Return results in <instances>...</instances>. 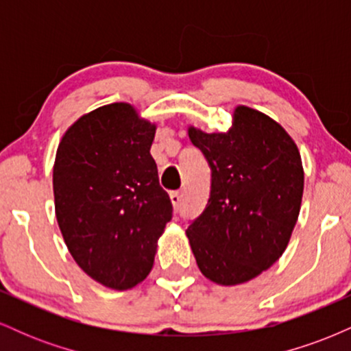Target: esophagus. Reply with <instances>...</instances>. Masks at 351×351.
<instances>
[{
    "label": "esophagus",
    "mask_w": 351,
    "mask_h": 351,
    "mask_svg": "<svg viewBox=\"0 0 351 351\" xmlns=\"http://www.w3.org/2000/svg\"><path fill=\"white\" fill-rule=\"evenodd\" d=\"M170 199H171V203H173V208H175L176 211H178V209L181 208V193L173 191L171 195H170Z\"/></svg>",
    "instance_id": "34e87169"
}]
</instances>
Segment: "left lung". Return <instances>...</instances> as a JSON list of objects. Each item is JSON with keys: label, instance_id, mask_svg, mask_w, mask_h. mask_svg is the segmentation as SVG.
<instances>
[{"label": "left lung", "instance_id": "obj_1", "mask_svg": "<svg viewBox=\"0 0 351 351\" xmlns=\"http://www.w3.org/2000/svg\"><path fill=\"white\" fill-rule=\"evenodd\" d=\"M211 168L206 208L186 229L199 271L237 285L282 256L300 213L304 168L291 135L271 117L237 107L226 134L188 128Z\"/></svg>", "mask_w": 351, "mask_h": 351}]
</instances>
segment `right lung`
Wrapping results in <instances>:
<instances>
[{
    "label": "right lung",
    "mask_w": 351,
    "mask_h": 351,
    "mask_svg": "<svg viewBox=\"0 0 351 351\" xmlns=\"http://www.w3.org/2000/svg\"><path fill=\"white\" fill-rule=\"evenodd\" d=\"M155 130L130 104H110L80 117L56 153V217L67 249L87 276L115 291L150 274L173 216L150 155Z\"/></svg>",
    "instance_id": "add662e5"
}]
</instances>
